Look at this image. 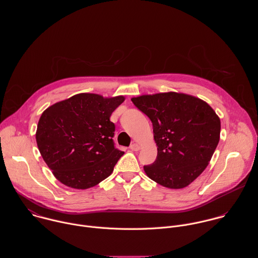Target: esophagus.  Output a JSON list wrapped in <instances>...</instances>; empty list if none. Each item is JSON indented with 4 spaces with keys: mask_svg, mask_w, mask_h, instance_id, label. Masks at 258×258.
Listing matches in <instances>:
<instances>
[{
    "mask_svg": "<svg viewBox=\"0 0 258 258\" xmlns=\"http://www.w3.org/2000/svg\"><path fill=\"white\" fill-rule=\"evenodd\" d=\"M140 148H141L140 145L137 144V143H133V144L131 145V147H130V149L133 150V151H139Z\"/></svg>",
    "mask_w": 258,
    "mask_h": 258,
    "instance_id": "34e87169",
    "label": "esophagus"
}]
</instances>
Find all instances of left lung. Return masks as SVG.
<instances>
[{
  "label": "left lung",
  "instance_id": "8db88e82",
  "mask_svg": "<svg viewBox=\"0 0 258 258\" xmlns=\"http://www.w3.org/2000/svg\"><path fill=\"white\" fill-rule=\"evenodd\" d=\"M150 118L157 145L156 160L145 165L151 179L169 189H182L208 165L219 142L220 120L203 100L174 92L132 98Z\"/></svg>",
  "mask_w": 258,
  "mask_h": 258
}]
</instances>
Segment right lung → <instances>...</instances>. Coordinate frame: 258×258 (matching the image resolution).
I'll return each instance as SVG.
<instances>
[{"instance_id":"obj_1","label":"right lung","mask_w":258,"mask_h":258,"mask_svg":"<svg viewBox=\"0 0 258 258\" xmlns=\"http://www.w3.org/2000/svg\"><path fill=\"white\" fill-rule=\"evenodd\" d=\"M123 96L78 94L43 112L35 139L40 153L63 185L89 189L112 173L123 151L115 148L110 121Z\"/></svg>"}]
</instances>
